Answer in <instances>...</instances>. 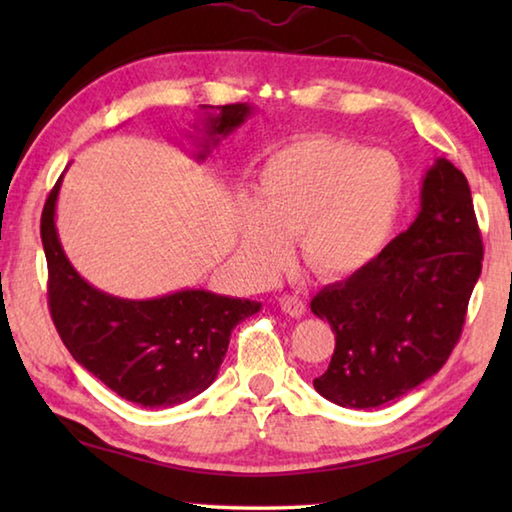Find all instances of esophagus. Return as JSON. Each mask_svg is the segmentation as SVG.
Wrapping results in <instances>:
<instances>
[{"mask_svg":"<svg viewBox=\"0 0 512 512\" xmlns=\"http://www.w3.org/2000/svg\"><path fill=\"white\" fill-rule=\"evenodd\" d=\"M280 307H282L284 314H289L291 318L305 316V311H307V305L298 296H282L280 298Z\"/></svg>","mask_w":512,"mask_h":512,"instance_id":"obj_1","label":"esophagus"}]
</instances>
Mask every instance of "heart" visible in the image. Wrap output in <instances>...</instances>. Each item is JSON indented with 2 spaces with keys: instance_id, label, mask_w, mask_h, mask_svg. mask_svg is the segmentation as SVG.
Masks as SVG:
<instances>
[{
  "instance_id": "obj_1",
  "label": "heart",
  "mask_w": 512,
  "mask_h": 512,
  "mask_svg": "<svg viewBox=\"0 0 512 512\" xmlns=\"http://www.w3.org/2000/svg\"><path fill=\"white\" fill-rule=\"evenodd\" d=\"M404 201V169L388 151L345 137H302L259 171L257 203L239 210V248L257 280L291 259V235L320 277H348L391 239Z\"/></svg>"
}]
</instances>
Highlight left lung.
<instances>
[{"label": "left lung", "mask_w": 512, "mask_h": 512, "mask_svg": "<svg viewBox=\"0 0 512 512\" xmlns=\"http://www.w3.org/2000/svg\"><path fill=\"white\" fill-rule=\"evenodd\" d=\"M481 262L470 185L438 158L424 173L409 230L311 300V311L336 334L316 391L345 409H375L436 375L461 339Z\"/></svg>", "instance_id": "8db88e82"}]
</instances>
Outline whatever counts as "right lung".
<instances>
[{
  "mask_svg": "<svg viewBox=\"0 0 512 512\" xmlns=\"http://www.w3.org/2000/svg\"><path fill=\"white\" fill-rule=\"evenodd\" d=\"M205 115V160L221 137L250 117L248 103H230ZM60 180L40 219L49 268V311L69 354L110 391L144 409L176 406L203 393L219 375L230 334L259 311V302L183 289L153 300H126L94 289L69 264L56 232Z\"/></svg>",
  "mask_w": 512,
  "mask_h": 512,
  "instance_id": "add662e5",
  "label": "right lung"
}]
</instances>
